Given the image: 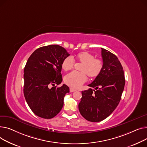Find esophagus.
Segmentation results:
<instances>
[{
  "label": "esophagus",
  "instance_id": "esophagus-1",
  "mask_svg": "<svg viewBox=\"0 0 147 147\" xmlns=\"http://www.w3.org/2000/svg\"><path fill=\"white\" fill-rule=\"evenodd\" d=\"M75 91H76V90H75V89L72 88H70V92H75Z\"/></svg>",
  "mask_w": 147,
  "mask_h": 147
}]
</instances>
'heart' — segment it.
<instances>
[{
	"instance_id": "1",
	"label": "heart",
	"mask_w": 147,
	"mask_h": 147,
	"mask_svg": "<svg viewBox=\"0 0 147 147\" xmlns=\"http://www.w3.org/2000/svg\"><path fill=\"white\" fill-rule=\"evenodd\" d=\"M81 63L80 72H72L66 75L64 78L65 82L72 88H79L87 80V74L92 79L98 77L103 68V62L88 51H82L76 54L75 57L68 56L62 62V69L67 71L71 70L75 65V61Z\"/></svg>"
}]
</instances>
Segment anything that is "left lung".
<instances>
[{
    "label": "left lung",
    "mask_w": 147,
    "mask_h": 147,
    "mask_svg": "<svg viewBox=\"0 0 147 147\" xmlns=\"http://www.w3.org/2000/svg\"><path fill=\"white\" fill-rule=\"evenodd\" d=\"M103 68L100 75L82 91L78 108L81 115L90 122H100L110 116L118 106L124 90L123 67L116 55L101 48Z\"/></svg>",
    "instance_id": "8db88e82"
}]
</instances>
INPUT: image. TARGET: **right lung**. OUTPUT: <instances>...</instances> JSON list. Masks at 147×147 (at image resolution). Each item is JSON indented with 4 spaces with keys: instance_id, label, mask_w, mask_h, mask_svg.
<instances>
[{
    "instance_id": "1",
    "label": "right lung",
    "mask_w": 147,
    "mask_h": 147,
    "mask_svg": "<svg viewBox=\"0 0 147 147\" xmlns=\"http://www.w3.org/2000/svg\"><path fill=\"white\" fill-rule=\"evenodd\" d=\"M69 55L65 49L55 45L37 49L28 58L24 71V94L37 116L51 119L62 110L69 88L65 84L60 87L57 85L62 81L63 60Z\"/></svg>"
}]
</instances>
